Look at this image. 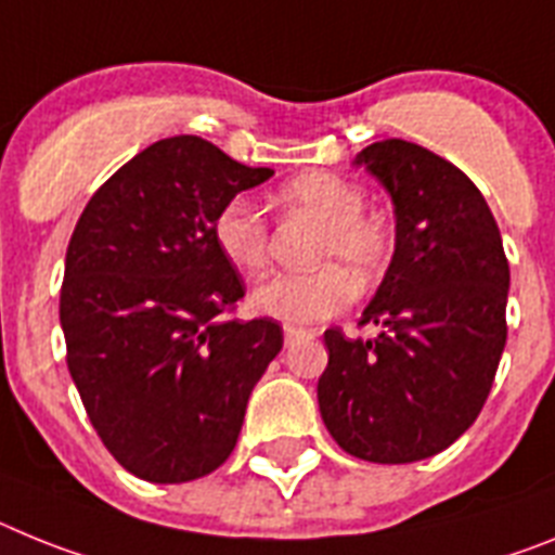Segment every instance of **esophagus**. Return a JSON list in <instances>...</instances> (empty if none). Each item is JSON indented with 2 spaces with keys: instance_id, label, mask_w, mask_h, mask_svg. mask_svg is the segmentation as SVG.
<instances>
[{
  "instance_id": "1",
  "label": "esophagus",
  "mask_w": 555,
  "mask_h": 555,
  "mask_svg": "<svg viewBox=\"0 0 555 555\" xmlns=\"http://www.w3.org/2000/svg\"><path fill=\"white\" fill-rule=\"evenodd\" d=\"M315 332L312 330H301V326H284V344L293 346L296 340H305V337H312Z\"/></svg>"
}]
</instances>
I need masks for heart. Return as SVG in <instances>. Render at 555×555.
Returning <instances> with one entry per match:
<instances>
[{
    "label": "heart",
    "instance_id": "heart-1",
    "mask_svg": "<svg viewBox=\"0 0 555 555\" xmlns=\"http://www.w3.org/2000/svg\"><path fill=\"white\" fill-rule=\"evenodd\" d=\"M287 215L318 220L310 245L312 262L326 266L307 273H279L250 293L254 310L284 324H312L332 315L351 298V282L379 273L391 257V231L377 215L363 211L365 195L358 184L332 172H305L276 192ZM211 240L234 271L254 276L268 264L271 229L248 197H229L211 218Z\"/></svg>",
    "mask_w": 555,
    "mask_h": 555
}]
</instances>
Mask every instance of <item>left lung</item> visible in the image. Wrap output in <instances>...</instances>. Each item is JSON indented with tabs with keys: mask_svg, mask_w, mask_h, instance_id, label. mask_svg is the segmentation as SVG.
<instances>
[{
	"mask_svg": "<svg viewBox=\"0 0 555 555\" xmlns=\"http://www.w3.org/2000/svg\"><path fill=\"white\" fill-rule=\"evenodd\" d=\"M388 190L397 248L360 324L326 330L318 408L337 447L371 464L447 450L478 418L505 349L508 259L486 197L422 144L385 139L358 153Z\"/></svg>",
	"mask_w": 555,
	"mask_h": 555,
	"instance_id": "left-lung-1",
	"label": "left lung"
}]
</instances>
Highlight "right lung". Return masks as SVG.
<instances>
[{"mask_svg": "<svg viewBox=\"0 0 555 555\" xmlns=\"http://www.w3.org/2000/svg\"><path fill=\"white\" fill-rule=\"evenodd\" d=\"M273 176L201 137L122 164L86 204L66 248V365L91 424L125 469L186 483L237 444L254 385L284 344L273 318H231L245 284L211 218Z\"/></svg>", "mask_w": 555, "mask_h": 555, "instance_id": "1", "label": "right lung"}]
</instances>
